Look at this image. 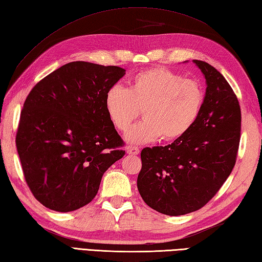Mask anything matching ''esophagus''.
<instances>
[{
  "label": "esophagus",
  "mask_w": 262,
  "mask_h": 262,
  "mask_svg": "<svg viewBox=\"0 0 262 262\" xmlns=\"http://www.w3.org/2000/svg\"><path fill=\"white\" fill-rule=\"evenodd\" d=\"M126 151H127V154H129V155H139L140 149L134 145H128L126 147Z\"/></svg>",
  "instance_id": "1"
}]
</instances>
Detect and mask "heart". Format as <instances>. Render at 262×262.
Here are the masks:
<instances>
[{
	"label": "heart",
	"mask_w": 262,
	"mask_h": 262,
	"mask_svg": "<svg viewBox=\"0 0 262 262\" xmlns=\"http://www.w3.org/2000/svg\"><path fill=\"white\" fill-rule=\"evenodd\" d=\"M203 102L201 83L165 68L141 71L128 88L113 84L104 98L108 119L119 132H126L143 112V120L126 135L127 141L137 144L160 136L165 141L184 136L197 120Z\"/></svg>",
	"instance_id": "b5f03b06"
}]
</instances>
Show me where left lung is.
Instances as JSON below:
<instances>
[{"label": "left lung", "instance_id": "left-lung-1", "mask_svg": "<svg viewBox=\"0 0 262 262\" xmlns=\"http://www.w3.org/2000/svg\"><path fill=\"white\" fill-rule=\"evenodd\" d=\"M193 61L207 83L197 120L172 144L141 152V197L170 216L198 211L215 196L234 168L241 141V106L234 90L212 65Z\"/></svg>", "mask_w": 262, "mask_h": 262}]
</instances>
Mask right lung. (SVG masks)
Listing matches in <instances>:
<instances>
[{"instance_id": "1", "label": "right lung", "mask_w": 262, "mask_h": 262, "mask_svg": "<svg viewBox=\"0 0 262 262\" xmlns=\"http://www.w3.org/2000/svg\"><path fill=\"white\" fill-rule=\"evenodd\" d=\"M123 75L118 66L72 61L28 94L16 145L28 188L43 206L70 212L87 205L103 174L125 156L104 105L107 89Z\"/></svg>"}]
</instances>
